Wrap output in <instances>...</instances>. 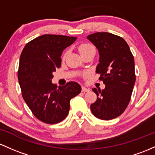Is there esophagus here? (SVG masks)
Masks as SVG:
<instances>
[{"label":"esophagus","instance_id":"34e87169","mask_svg":"<svg viewBox=\"0 0 155 155\" xmlns=\"http://www.w3.org/2000/svg\"><path fill=\"white\" fill-rule=\"evenodd\" d=\"M82 91L83 92H89L90 88H86V87L82 86Z\"/></svg>","mask_w":155,"mask_h":155}]
</instances>
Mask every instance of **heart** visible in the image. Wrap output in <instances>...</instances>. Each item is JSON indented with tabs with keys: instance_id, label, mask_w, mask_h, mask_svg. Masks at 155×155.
Listing matches in <instances>:
<instances>
[{
	"instance_id": "obj_1",
	"label": "heart",
	"mask_w": 155,
	"mask_h": 155,
	"mask_svg": "<svg viewBox=\"0 0 155 155\" xmlns=\"http://www.w3.org/2000/svg\"><path fill=\"white\" fill-rule=\"evenodd\" d=\"M94 46H93V45H91V44H88V43H84V44H82V45H80L79 50H80V52H81V53H82V52L86 51V50L94 49ZM67 53H68V51L67 50V51H66L63 55L64 58H65V57L67 56Z\"/></svg>"
}]
</instances>
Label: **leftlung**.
<instances>
[{
  "instance_id": "obj_1",
  "label": "left lung",
  "mask_w": 155,
  "mask_h": 155,
  "mask_svg": "<svg viewBox=\"0 0 155 155\" xmlns=\"http://www.w3.org/2000/svg\"><path fill=\"white\" fill-rule=\"evenodd\" d=\"M99 50L100 63L96 72L105 88H93L97 99L91 105L94 116L102 120L118 117L125 110L131 99L135 82V62L129 45L121 36L97 32L87 36Z\"/></svg>"
}]
</instances>
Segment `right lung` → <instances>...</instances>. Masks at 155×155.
Listing matches in <instances>:
<instances>
[{
    "instance_id": "add662e5",
    "label": "right lung",
    "mask_w": 155,
    "mask_h": 155,
    "mask_svg": "<svg viewBox=\"0 0 155 155\" xmlns=\"http://www.w3.org/2000/svg\"><path fill=\"white\" fill-rule=\"evenodd\" d=\"M76 39L45 34L27 43L20 55L18 80L22 97L35 117L46 124L63 121L69 114L71 99L81 91L76 82L58 88L51 82L53 72L61 65L62 52Z\"/></svg>"
}]
</instances>
